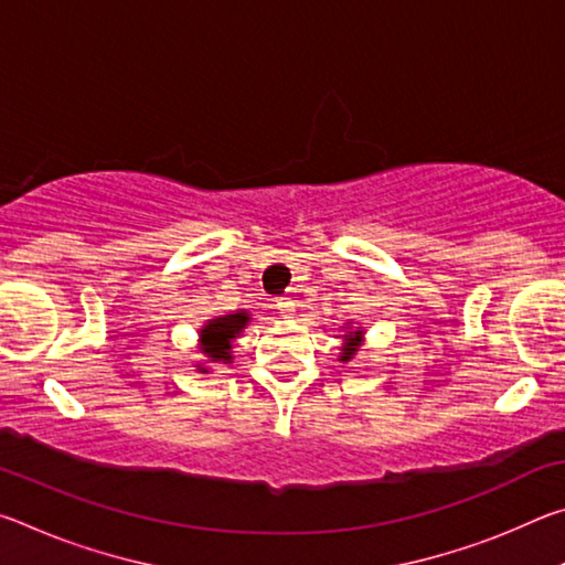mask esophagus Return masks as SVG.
<instances>
[{"label":"esophagus","instance_id":"34e87169","mask_svg":"<svg viewBox=\"0 0 565 565\" xmlns=\"http://www.w3.org/2000/svg\"><path fill=\"white\" fill-rule=\"evenodd\" d=\"M276 311H279L284 319H291V317H294V301L279 299V301H276Z\"/></svg>","mask_w":565,"mask_h":565}]
</instances>
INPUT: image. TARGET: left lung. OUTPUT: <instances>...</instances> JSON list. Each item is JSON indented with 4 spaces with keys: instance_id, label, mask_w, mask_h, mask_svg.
<instances>
[{
    "instance_id": "obj_1",
    "label": "left lung",
    "mask_w": 565,
    "mask_h": 565,
    "mask_svg": "<svg viewBox=\"0 0 565 565\" xmlns=\"http://www.w3.org/2000/svg\"><path fill=\"white\" fill-rule=\"evenodd\" d=\"M341 329H343V337H341L343 347H341L339 361L347 363V361L356 356V351L361 349V343H363V333H366V331H363V327H349V323H347V327H341Z\"/></svg>"
}]
</instances>
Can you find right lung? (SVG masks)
Instances as JSON below:
<instances>
[{
	"instance_id": "add662e5",
	"label": "right lung",
	"mask_w": 565,
	"mask_h": 565,
	"mask_svg": "<svg viewBox=\"0 0 565 565\" xmlns=\"http://www.w3.org/2000/svg\"><path fill=\"white\" fill-rule=\"evenodd\" d=\"M248 321H252V313L234 311V313H224V317L209 319L202 329H199V353H204V359L194 363L199 374H209V366L212 363H234V341L238 339Z\"/></svg>"
}]
</instances>
